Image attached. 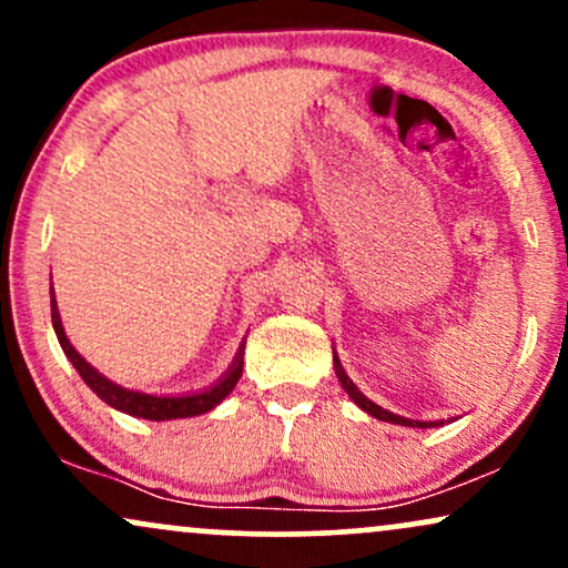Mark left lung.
<instances>
[{
    "mask_svg": "<svg viewBox=\"0 0 568 568\" xmlns=\"http://www.w3.org/2000/svg\"><path fill=\"white\" fill-rule=\"evenodd\" d=\"M334 371H336L338 382H342L344 393H347V395L352 397V403H355L357 408L366 410V414L374 416V419L393 422V425H403V427H419V429H427V427H443V425H446V419H443V422H416V419H406V416H397V414H393V410H387V408L376 406L374 400H368V397L363 395L361 389L355 387V382H352L349 376H347V371H344L342 361H338V357H336V352H334Z\"/></svg>",
    "mask_w": 568,
    "mask_h": 568,
    "instance_id": "1",
    "label": "left lung"
}]
</instances>
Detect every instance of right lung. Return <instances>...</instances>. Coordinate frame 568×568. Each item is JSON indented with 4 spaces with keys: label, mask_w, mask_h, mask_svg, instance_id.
<instances>
[{
    "label": "right lung",
    "mask_w": 568,
    "mask_h": 568,
    "mask_svg": "<svg viewBox=\"0 0 568 568\" xmlns=\"http://www.w3.org/2000/svg\"><path fill=\"white\" fill-rule=\"evenodd\" d=\"M50 312H53V328L58 336V344H61L63 355L69 357L71 366L77 368V374L82 376L84 384H88L93 393L101 397L103 403L122 410V414L139 416V419H149V422H168V419H186V416H200L207 414L211 408H216L226 395L232 393L234 384L240 382L243 376V355H245V342L240 344L237 355H234L232 366L219 376L211 387L200 389V393H186V395H152V393H141V389H128L122 384H116L112 379L101 374V371L90 366L88 361L74 349V344L69 342L67 331H63L61 323V312H58V302H55V291H50Z\"/></svg>",
    "instance_id": "obj_1"
}]
</instances>
